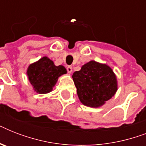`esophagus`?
Wrapping results in <instances>:
<instances>
[{
  "label": "esophagus",
  "mask_w": 146,
  "mask_h": 146,
  "mask_svg": "<svg viewBox=\"0 0 146 146\" xmlns=\"http://www.w3.org/2000/svg\"><path fill=\"white\" fill-rule=\"evenodd\" d=\"M66 70H67L68 73H72V71H73V67L71 66H68L66 67Z\"/></svg>",
  "instance_id": "obj_1"
}]
</instances>
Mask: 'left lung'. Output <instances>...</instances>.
<instances>
[{
	"instance_id": "left-lung-1",
	"label": "left lung",
	"mask_w": 146,
	"mask_h": 146,
	"mask_svg": "<svg viewBox=\"0 0 146 146\" xmlns=\"http://www.w3.org/2000/svg\"><path fill=\"white\" fill-rule=\"evenodd\" d=\"M80 102L86 106L98 108L111 99L117 90V77L106 64L91 60L72 76Z\"/></svg>"
}]
</instances>
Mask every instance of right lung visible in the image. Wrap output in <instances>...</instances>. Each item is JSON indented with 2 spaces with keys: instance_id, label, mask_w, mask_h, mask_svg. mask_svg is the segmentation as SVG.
<instances>
[{
  "instance_id": "right-lung-1",
  "label": "right lung",
  "mask_w": 146,
  "mask_h": 146,
  "mask_svg": "<svg viewBox=\"0 0 146 146\" xmlns=\"http://www.w3.org/2000/svg\"><path fill=\"white\" fill-rule=\"evenodd\" d=\"M27 76L33 89L38 94H46L52 91L58 78L66 74L64 66H55L48 57L30 64L27 69Z\"/></svg>"
}]
</instances>
